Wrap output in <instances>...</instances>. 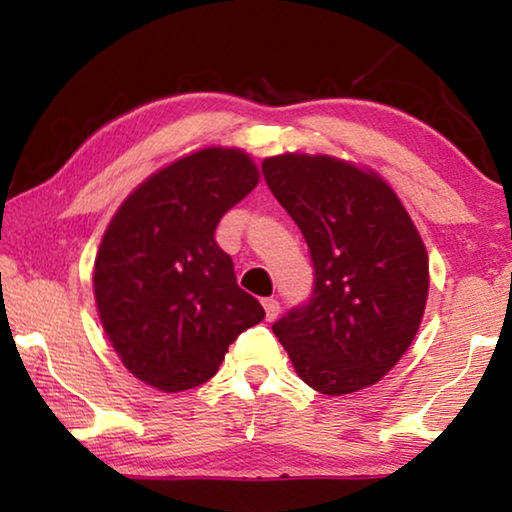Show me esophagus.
<instances>
[{
    "label": "esophagus",
    "mask_w": 512,
    "mask_h": 512,
    "mask_svg": "<svg viewBox=\"0 0 512 512\" xmlns=\"http://www.w3.org/2000/svg\"><path fill=\"white\" fill-rule=\"evenodd\" d=\"M264 309H266V320H275L277 316H280V302H277L275 298H266Z\"/></svg>",
    "instance_id": "obj_1"
}]
</instances>
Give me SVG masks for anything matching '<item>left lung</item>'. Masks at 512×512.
I'll return each mask as SVG.
<instances>
[{
	"mask_svg": "<svg viewBox=\"0 0 512 512\" xmlns=\"http://www.w3.org/2000/svg\"><path fill=\"white\" fill-rule=\"evenodd\" d=\"M262 171L314 262L311 298L273 334L318 393L377 384L409 350L427 305L429 257L411 216L377 173L329 155H275Z\"/></svg>",
	"mask_w": 512,
	"mask_h": 512,
	"instance_id": "8db88e82",
	"label": "left lung"
}]
</instances>
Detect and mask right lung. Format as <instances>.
Wrapping results in <instances>:
<instances>
[{
  "instance_id": "right-lung-1",
  "label": "right lung",
  "mask_w": 512,
  "mask_h": 512,
  "mask_svg": "<svg viewBox=\"0 0 512 512\" xmlns=\"http://www.w3.org/2000/svg\"><path fill=\"white\" fill-rule=\"evenodd\" d=\"M257 183L248 153L212 146L153 173L112 216L94 300L112 348L144 384L164 393L205 384L230 343L264 318L214 239Z\"/></svg>"
}]
</instances>
